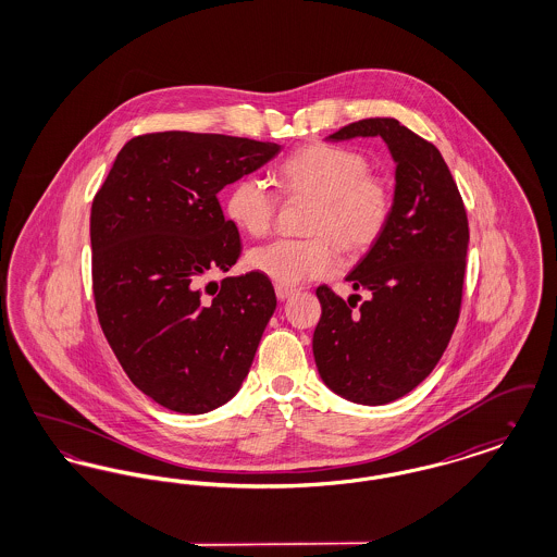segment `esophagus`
Here are the masks:
<instances>
[{"mask_svg":"<svg viewBox=\"0 0 557 557\" xmlns=\"http://www.w3.org/2000/svg\"><path fill=\"white\" fill-rule=\"evenodd\" d=\"M296 294V290H292V288H286V286H275V296L280 298V300H288Z\"/></svg>","mask_w":557,"mask_h":557,"instance_id":"1","label":"esophagus"}]
</instances>
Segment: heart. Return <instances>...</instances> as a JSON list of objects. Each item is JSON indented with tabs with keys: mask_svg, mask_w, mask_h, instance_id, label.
<instances>
[{
	"mask_svg": "<svg viewBox=\"0 0 557 557\" xmlns=\"http://www.w3.org/2000/svg\"><path fill=\"white\" fill-rule=\"evenodd\" d=\"M361 152L311 144L296 150L277 169V182L288 196L318 200L307 232L313 238H277L248 252V265L277 286H298L330 275L338 265L334 240L346 255H363L384 236L395 198L386 180L371 175ZM280 209V196L261 175L236 180L225 196L230 221L250 236H265Z\"/></svg>",
	"mask_w": 557,
	"mask_h": 557,
	"instance_id": "obj_1",
	"label": "heart"
}]
</instances>
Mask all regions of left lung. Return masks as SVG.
<instances>
[{
	"instance_id": "1",
	"label": "left lung",
	"mask_w": 557,
	"mask_h": 557,
	"mask_svg": "<svg viewBox=\"0 0 557 557\" xmlns=\"http://www.w3.org/2000/svg\"><path fill=\"white\" fill-rule=\"evenodd\" d=\"M382 137L395 160V209L384 236L346 275L370 296L359 307L319 286L313 355L323 384L359 405L411 393L436 368L459 319L468 214L434 144L397 119L375 116L327 135ZM359 300V294H352Z\"/></svg>"
}]
</instances>
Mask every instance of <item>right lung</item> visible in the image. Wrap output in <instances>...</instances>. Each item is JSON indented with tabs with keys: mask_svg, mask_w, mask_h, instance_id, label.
I'll return each instance as SVG.
<instances>
[{
	"mask_svg": "<svg viewBox=\"0 0 557 557\" xmlns=\"http://www.w3.org/2000/svg\"><path fill=\"white\" fill-rule=\"evenodd\" d=\"M282 146L219 133L129 139L91 205L94 298L133 384L177 413L234 397L275 311L269 277L236 265L242 242L216 194Z\"/></svg>",
	"mask_w": 557,
	"mask_h": 557,
	"instance_id": "obj_1",
	"label": "right lung"
}]
</instances>
